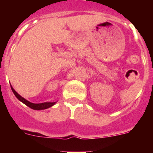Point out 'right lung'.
<instances>
[{"label":"right lung","instance_id":"obj_1","mask_svg":"<svg viewBox=\"0 0 153 153\" xmlns=\"http://www.w3.org/2000/svg\"><path fill=\"white\" fill-rule=\"evenodd\" d=\"M11 90L13 91V94L15 95V97L18 99L19 100L22 102L23 103H24L26 106H29L31 109H35V110H41V109H48V108L51 107L52 106H53L56 102H42V103H33V102H29L28 100H27L26 99H24V97H22L21 96H20L15 90H13V88L11 86Z\"/></svg>","mask_w":153,"mask_h":153}]
</instances>
